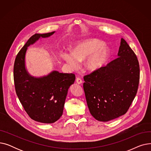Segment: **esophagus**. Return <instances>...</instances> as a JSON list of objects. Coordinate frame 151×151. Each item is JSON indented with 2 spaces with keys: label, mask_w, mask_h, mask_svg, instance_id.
<instances>
[{
  "label": "esophagus",
  "mask_w": 151,
  "mask_h": 151,
  "mask_svg": "<svg viewBox=\"0 0 151 151\" xmlns=\"http://www.w3.org/2000/svg\"><path fill=\"white\" fill-rule=\"evenodd\" d=\"M76 83H78V84H81V83H83V81H82V80H81V79L80 78H76Z\"/></svg>",
  "instance_id": "34e87169"
}]
</instances>
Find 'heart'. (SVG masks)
Here are the masks:
<instances>
[{
  "label": "heart",
  "instance_id": "b5f03b06",
  "mask_svg": "<svg viewBox=\"0 0 151 151\" xmlns=\"http://www.w3.org/2000/svg\"><path fill=\"white\" fill-rule=\"evenodd\" d=\"M109 50L103 42L96 38H89L76 44L72 51H65L62 57L73 68H78L79 62L87 59L85 67L93 71L100 68L107 60Z\"/></svg>",
  "mask_w": 151,
  "mask_h": 151
}]
</instances>
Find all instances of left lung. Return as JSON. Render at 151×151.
Returning <instances> with one entry per match:
<instances>
[{
  "instance_id": "8db88e82",
  "label": "left lung",
  "mask_w": 151,
  "mask_h": 151,
  "mask_svg": "<svg viewBox=\"0 0 151 151\" xmlns=\"http://www.w3.org/2000/svg\"><path fill=\"white\" fill-rule=\"evenodd\" d=\"M117 55L106 66L84 76L87 104L92 116L99 121L107 122L125 114L137 93L139 62L122 38Z\"/></svg>"
}]
</instances>
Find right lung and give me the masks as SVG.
<instances>
[{
    "mask_svg": "<svg viewBox=\"0 0 151 151\" xmlns=\"http://www.w3.org/2000/svg\"><path fill=\"white\" fill-rule=\"evenodd\" d=\"M54 32L32 36L18 53L13 68L16 92L24 109L32 119L45 124L54 123L62 115L68 90L74 83L75 75L53 71L43 77L32 76L26 69L25 55L28 46Z\"/></svg>",
    "mask_w": 151,
    "mask_h": 151,
    "instance_id": "right-lung-1",
    "label": "right lung"
}]
</instances>
